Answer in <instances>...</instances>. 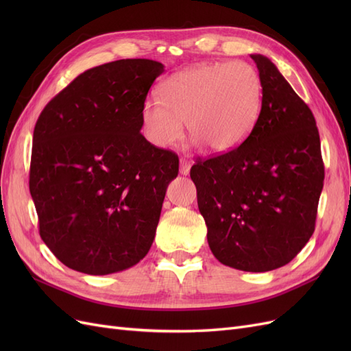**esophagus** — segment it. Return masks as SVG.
<instances>
[{"mask_svg": "<svg viewBox=\"0 0 351 351\" xmlns=\"http://www.w3.org/2000/svg\"><path fill=\"white\" fill-rule=\"evenodd\" d=\"M190 167H192V162L189 159H180V174L187 176L190 173Z\"/></svg>", "mask_w": 351, "mask_h": 351, "instance_id": "esophagus-1", "label": "esophagus"}]
</instances>
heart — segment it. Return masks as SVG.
Returning a JSON list of instances; mask_svg holds the SVG:
<instances>
[{
	"label": "heart",
	"instance_id": "heart-1",
	"mask_svg": "<svg viewBox=\"0 0 351 351\" xmlns=\"http://www.w3.org/2000/svg\"><path fill=\"white\" fill-rule=\"evenodd\" d=\"M161 98L142 107L146 139L171 147L189 133L215 154L234 151L258 123L263 86L258 70L244 61H217L180 70L161 84Z\"/></svg>",
	"mask_w": 351,
	"mask_h": 351
}]
</instances>
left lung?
<instances>
[{"label":"left lung","mask_w":351,"mask_h":351,"mask_svg":"<svg viewBox=\"0 0 351 351\" xmlns=\"http://www.w3.org/2000/svg\"><path fill=\"white\" fill-rule=\"evenodd\" d=\"M250 57L263 86L256 125L234 151L196 159L190 177L214 256L234 269L267 272L312 237L325 173L311 108L269 58Z\"/></svg>","instance_id":"1"}]
</instances>
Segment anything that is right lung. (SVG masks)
Instances as JSON below:
<instances>
[{"label": "right lung", "mask_w": 351, "mask_h": 351, "mask_svg": "<svg viewBox=\"0 0 351 351\" xmlns=\"http://www.w3.org/2000/svg\"><path fill=\"white\" fill-rule=\"evenodd\" d=\"M161 62L119 60L82 73L40 112L29 189L39 234L89 275L120 272L149 252L178 156L141 133Z\"/></svg>", "instance_id": "add662e5"}]
</instances>
